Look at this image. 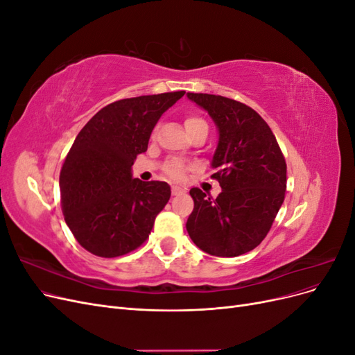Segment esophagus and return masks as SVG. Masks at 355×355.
<instances>
[{
	"instance_id": "esophagus-1",
	"label": "esophagus",
	"mask_w": 355,
	"mask_h": 355,
	"mask_svg": "<svg viewBox=\"0 0 355 355\" xmlns=\"http://www.w3.org/2000/svg\"><path fill=\"white\" fill-rule=\"evenodd\" d=\"M184 189H182L180 187H178V185H173V187H171V194H173V196H180V194H184Z\"/></svg>"
}]
</instances>
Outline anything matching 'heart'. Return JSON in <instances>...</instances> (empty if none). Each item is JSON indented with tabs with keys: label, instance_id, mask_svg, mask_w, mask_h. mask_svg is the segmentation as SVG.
<instances>
[{
	"label": "heart",
	"instance_id": "1",
	"mask_svg": "<svg viewBox=\"0 0 355 355\" xmlns=\"http://www.w3.org/2000/svg\"><path fill=\"white\" fill-rule=\"evenodd\" d=\"M200 125H206L207 127L206 121H204L202 118H200L197 115H188L185 118L187 132L192 130V128H196V127H200ZM164 171H166V175L170 176L171 179L180 180V179H184V176L187 173V166L182 163V161H179V159H171V161H168V163L166 164Z\"/></svg>",
	"mask_w": 355,
	"mask_h": 355
}]
</instances>
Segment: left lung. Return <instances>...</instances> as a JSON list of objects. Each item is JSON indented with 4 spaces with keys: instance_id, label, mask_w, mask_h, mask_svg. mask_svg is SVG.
<instances>
[{
    "instance_id": "left-lung-1",
    "label": "left lung",
    "mask_w": 355,
    "mask_h": 355,
    "mask_svg": "<svg viewBox=\"0 0 355 355\" xmlns=\"http://www.w3.org/2000/svg\"><path fill=\"white\" fill-rule=\"evenodd\" d=\"M218 128L211 158L222 192L210 198L192 188L194 210L187 231L198 249L235 257L253 250L266 237L286 192V161L270 125L250 106L223 96L187 93Z\"/></svg>"
}]
</instances>
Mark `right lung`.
I'll use <instances>...</instances> for the list:
<instances>
[{
  "mask_svg": "<svg viewBox=\"0 0 355 355\" xmlns=\"http://www.w3.org/2000/svg\"><path fill=\"white\" fill-rule=\"evenodd\" d=\"M185 92L139 96L106 105L85 124L60 170L62 210L90 253L116 257L137 249L170 198L166 182L133 178L132 166L159 116Z\"/></svg>",
  "mask_w": 355,
  "mask_h": 355,
  "instance_id": "obj_1",
  "label": "right lung"
}]
</instances>
